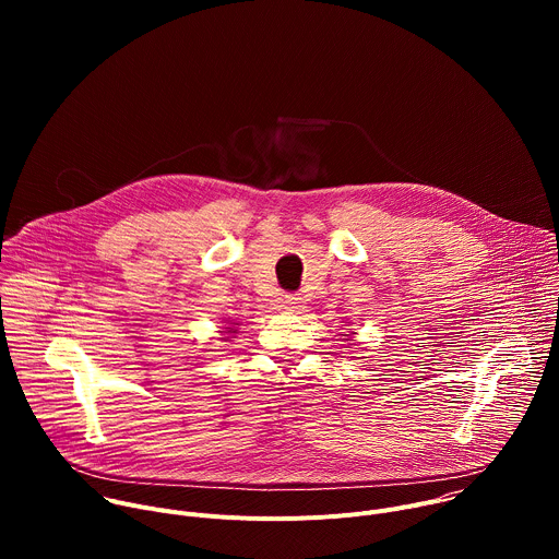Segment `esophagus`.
<instances>
[{
    "label": "esophagus",
    "mask_w": 559,
    "mask_h": 559,
    "mask_svg": "<svg viewBox=\"0 0 559 559\" xmlns=\"http://www.w3.org/2000/svg\"><path fill=\"white\" fill-rule=\"evenodd\" d=\"M281 307H283L285 311H298V309L302 307V298L296 296V294H285L283 300H281Z\"/></svg>",
    "instance_id": "obj_1"
}]
</instances>
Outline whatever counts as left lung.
<instances>
[{"label": "left lung", "instance_id": "8db88e82", "mask_svg": "<svg viewBox=\"0 0 559 559\" xmlns=\"http://www.w3.org/2000/svg\"><path fill=\"white\" fill-rule=\"evenodd\" d=\"M345 336H347V334H345Z\"/></svg>", "mask_w": 559, "mask_h": 559}]
</instances>
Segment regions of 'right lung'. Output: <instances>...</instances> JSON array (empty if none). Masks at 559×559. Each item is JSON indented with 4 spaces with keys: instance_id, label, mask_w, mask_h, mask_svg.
I'll use <instances>...</instances> for the list:
<instances>
[{
    "instance_id": "1",
    "label": "right lung",
    "mask_w": 559,
    "mask_h": 559,
    "mask_svg": "<svg viewBox=\"0 0 559 559\" xmlns=\"http://www.w3.org/2000/svg\"><path fill=\"white\" fill-rule=\"evenodd\" d=\"M234 325H236V323H234ZM225 330H227L225 334H236V332H238V330H234V328H225ZM227 338H229V336H227Z\"/></svg>"
}]
</instances>
